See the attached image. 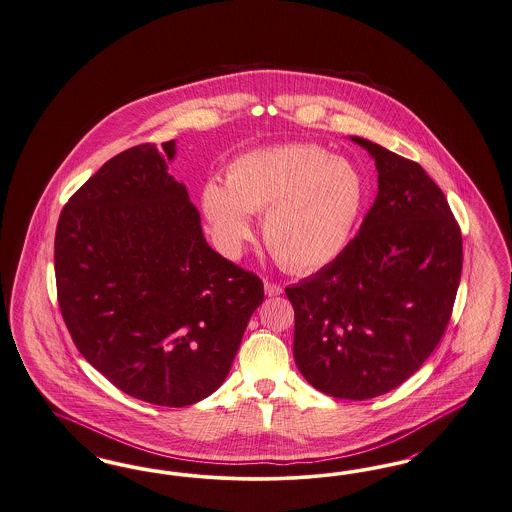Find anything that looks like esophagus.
Segmentation results:
<instances>
[{
    "instance_id": "esophagus-1",
    "label": "esophagus",
    "mask_w": 512,
    "mask_h": 512,
    "mask_svg": "<svg viewBox=\"0 0 512 512\" xmlns=\"http://www.w3.org/2000/svg\"><path fill=\"white\" fill-rule=\"evenodd\" d=\"M264 287H266L267 296H279L283 292V287L279 283H275V281H266Z\"/></svg>"
}]
</instances>
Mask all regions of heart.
<instances>
[{
	"label": "heart",
	"mask_w": 512,
	"mask_h": 512,
	"mask_svg": "<svg viewBox=\"0 0 512 512\" xmlns=\"http://www.w3.org/2000/svg\"><path fill=\"white\" fill-rule=\"evenodd\" d=\"M365 197L367 187L354 164L319 145L294 143L235 158L225 187L206 183L200 204L229 252L250 237L246 212L266 210L262 235L273 258L290 271H313L348 245Z\"/></svg>",
	"instance_id": "1"
}]
</instances>
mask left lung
Listing matches in <instances>:
<instances>
[{
  "mask_svg": "<svg viewBox=\"0 0 512 512\" xmlns=\"http://www.w3.org/2000/svg\"><path fill=\"white\" fill-rule=\"evenodd\" d=\"M354 141L375 158L377 199L333 262L285 292L300 373L327 396L371 400L419 371L440 344L461 281L463 239L419 162Z\"/></svg>",
  "mask_w": 512,
  "mask_h": 512,
  "instance_id": "left-lung-1",
  "label": "left lung"
}]
</instances>
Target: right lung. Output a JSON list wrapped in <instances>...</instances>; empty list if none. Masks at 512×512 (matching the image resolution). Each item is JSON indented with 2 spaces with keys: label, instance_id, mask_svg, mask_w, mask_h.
<instances>
[{
  "label": "right lung",
  "instance_id": "1",
  "mask_svg": "<svg viewBox=\"0 0 512 512\" xmlns=\"http://www.w3.org/2000/svg\"><path fill=\"white\" fill-rule=\"evenodd\" d=\"M174 141L112 156L68 199L55 231L57 300L80 354L135 400L185 407L222 386L262 279L214 252Z\"/></svg>",
  "mask_w": 512,
  "mask_h": 512
}]
</instances>
